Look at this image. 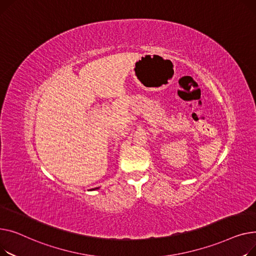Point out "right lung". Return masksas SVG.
I'll return each instance as SVG.
<instances>
[{
  "label": "right lung",
  "instance_id": "add662e5",
  "mask_svg": "<svg viewBox=\"0 0 256 256\" xmlns=\"http://www.w3.org/2000/svg\"><path fill=\"white\" fill-rule=\"evenodd\" d=\"M94 189H98V188H94ZM94 189H93V190H94Z\"/></svg>",
  "mask_w": 256,
  "mask_h": 256
}]
</instances>
